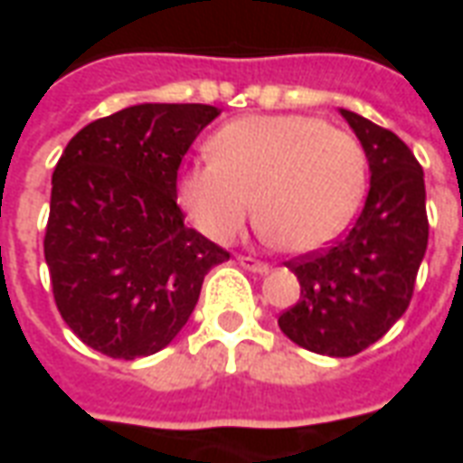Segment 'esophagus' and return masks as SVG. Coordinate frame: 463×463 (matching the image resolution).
<instances>
[{
	"label": "esophagus",
	"instance_id": "1",
	"mask_svg": "<svg viewBox=\"0 0 463 463\" xmlns=\"http://www.w3.org/2000/svg\"><path fill=\"white\" fill-rule=\"evenodd\" d=\"M238 262H241L245 270L260 272V275H262V272L270 270V265H268V262L258 260V258H250V255H238Z\"/></svg>",
	"mask_w": 463,
	"mask_h": 463
}]
</instances>
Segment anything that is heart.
Instances as JSON below:
<instances>
[{
    "label": "heart",
    "mask_w": 463,
    "mask_h": 463,
    "mask_svg": "<svg viewBox=\"0 0 463 463\" xmlns=\"http://www.w3.org/2000/svg\"><path fill=\"white\" fill-rule=\"evenodd\" d=\"M211 161L178 178V203L198 231L231 242L255 213L280 250L312 252L340 235L367 188V151L317 116H245L211 138Z\"/></svg>",
    "instance_id": "obj_1"
}]
</instances>
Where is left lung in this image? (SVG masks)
Returning <instances> with one entry per match:
<instances>
[{"label": "left lung", "mask_w": 463, "mask_h": 463, "mask_svg": "<svg viewBox=\"0 0 463 463\" xmlns=\"http://www.w3.org/2000/svg\"><path fill=\"white\" fill-rule=\"evenodd\" d=\"M369 161V193L354 225L330 248L288 262L300 300L278 317L295 345L352 357L407 312L427 252L424 171L397 133L342 109Z\"/></svg>", "instance_id": "left-lung-1"}]
</instances>
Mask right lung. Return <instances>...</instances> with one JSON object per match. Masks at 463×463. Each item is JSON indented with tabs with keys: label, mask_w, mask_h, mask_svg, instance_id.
Returning a JSON list of instances; mask_svg holds the SVG:
<instances>
[{
	"label": "right lung",
	"mask_w": 463,
	"mask_h": 463,
	"mask_svg": "<svg viewBox=\"0 0 463 463\" xmlns=\"http://www.w3.org/2000/svg\"><path fill=\"white\" fill-rule=\"evenodd\" d=\"M221 114L138 104L76 133L52 175L44 258L54 302L79 340L114 359L156 354L191 317L231 252L183 222L178 168Z\"/></svg>",
	"instance_id": "1"
}]
</instances>
